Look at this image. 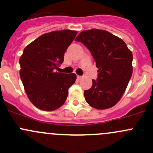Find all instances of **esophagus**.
<instances>
[{"label":"esophagus","mask_w":153,"mask_h":153,"mask_svg":"<svg viewBox=\"0 0 153 153\" xmlns=\"http://www.w3.org/2000/svg\"><path fill=\"white\" fill-rule=\"evenodd\" d=\"M77 78H78V80H81L82 78V77L80 76V75H77Z\"/></svg>","instance_id":"obj_1"}]
</instances>
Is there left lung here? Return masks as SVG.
I'll return each instance as SVG.
<instances>
[{
    "mask_svg": "<svg viewBox=\"0 0 153 153\" xmlns=\"http://www.w3.org/2000/svg\"><path fill=\"white\" fill-rule=\"evenodd\" d=\"M75 41L91 52L98 68L97 81L84 91L91 107L103 110L113 107L125 93L133 73V54L122 39L104 30H83Z\"/></svg>",
    "mask_w": 153,
    "mask_h": 153,
    "instance_id": "8db88e82",
    "label": "left lung"
}]
</instances>
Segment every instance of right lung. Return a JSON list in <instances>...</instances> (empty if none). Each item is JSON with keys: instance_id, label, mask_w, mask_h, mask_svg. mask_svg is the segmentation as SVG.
<instances>
[{"instance_id": "right-lung-1", "label": "right lung", "mask_w": 153, "mask_h": 153, "mask_svg": "<svg viewBox=\"0 0 153 153\" xmlns=\"http://www.w3.org/2000/svg\"><path fill=\"white\" fill-rule=\"evenodd\" d=\"M77 31L54 30L44 33L24 49L20 58V75L30 102L51 111L64 103L68 89L76 80L75 73L55 72L64 62V53Z\"/></svg>"}]
</instances>
